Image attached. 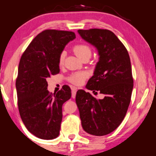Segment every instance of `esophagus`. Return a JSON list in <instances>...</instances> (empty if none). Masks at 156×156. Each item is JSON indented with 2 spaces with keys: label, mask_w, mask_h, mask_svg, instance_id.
Instances as JSON below:
<instances>
[{
  "label": "esophagus",
  "mask_w": 156,
  "mask_h": 156,
  "mask_svg": "<svg viewBox=\"0 0 156 156\" xmlns=\"http://www.w3.org/2000/svg\"><path fill=\"white\" fill-rule=\"evenodd\" d=\"M76 92H77V88H76V87H73V89H72V98H76Z\"/></svg>",
  "instance_id": "obj_1"
}]
</instances>
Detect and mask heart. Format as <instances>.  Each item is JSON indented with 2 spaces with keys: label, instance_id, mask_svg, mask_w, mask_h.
<instances>
[{
  "label": "heart",
  "instance_id": "heart-1",
  "mask_svg": "<svg viewBox=\"0 0 156 156\" xmlns=\"http://www.w3.org/2000/svg\"><path fill=\"white\" fill-rule=\"evenodd\" d=\"M73 51L78 57L83 60L85 58H90L92 55V49L87 44H77L73 47ZM65 58V52L62 51L58 56V64L62 65ZM88 75L85 72L73 73L67 78V80L69 83L76 86L82 85L87 79Z\"/></svg>",
  "mask_w": 156,
  "mask_h": 156
}]
</instances>
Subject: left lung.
I'll return each instance as SVG.
<instances>
[{"label": "left lung", "mask_w": 156, "mask_h": 156, "mask_svg": "<svg viewBox=\"0 0 156 156\" xmlns=\"http://www.w3.org/2000/svg\"><path fill=\"white\" fill-rule=\"evenodd\" d=\"M83 39L98 50L100 59L87 88L105 94L97 99L90 93L78 90L76 103L82 127L94 136H105L117 129L126 115L130 103L133 78L126 48L112 31L92 28L78 30Z\"/></svg>", "instance_id": "obj_1"}]
</instances>
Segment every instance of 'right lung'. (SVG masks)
Wrapping results in <instances>:
<instances>
[{"label": "right lung", "mask_w": 156, "mask_h": 156, "mask_svg": "<svg viewBox=\"0 0 156 156\" xmlns=\"http://www.w3.org/2000/svg\"><path fill=\"white\" fill-rule=\"evenodd\" d=\"M75 38L73 31L44 30L20 58L16 78L20 115L28 131L40 139H53L59 135L62 105L72 93L67 85L57 93L49 92L47 78L59 73L58 56Z\"/></svg>", "instance_id": "right-lung-1"}]
</instances>
